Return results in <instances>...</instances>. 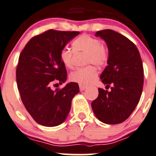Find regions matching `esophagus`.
Here are the masks:
<instances>
[{"mask_svg":"<svg viewBox=\"0 0 156 156\" xmlns=\"http://www.w3.org/2000/svg\"><path fill=\"white\" fill-rule=\"evenodd\" d=\"M79 88H80V90L83 91V90H84L86 88H87V87H86V86H84V85H79Z\"/></svg>","mask_w":156,"mask_h":156,"instance_id":"34e87169","label":"esophagus"}]
</instances>
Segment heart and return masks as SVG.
<instances>
[{"label": "heart", "instance_id": "b5f03b06", "mask_svg": "<svg viewBox=\"0 0 156 156\" xmlns=\"http://www.w3.org/2000/svg\"><path fill=\"white\" fill-rule=\"evenodd\" d=\"M75 53L86 52V62L87 64L101 66L105 65L108 60V53L106 47L100 44L99 39L90 35H81L74 41L72 44ZM74 52L68 48H64L60 50L59 58L66 68H72ZM97 70L94 66H88L84 68L78 69L71 72L69 78L72 82L79 85H89L92 84L97 76Z\"/></svg>", "mask_w": 156, "mask_h": 156}]
</instances>
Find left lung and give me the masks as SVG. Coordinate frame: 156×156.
<instances>
[{
	"mask_svg": "<svg viewBox=\"0 0 156 156\" xmlns=\"http://www.w3.org/2000/svg\"><path fill=\"white\" fill-rule=\"evenodd\" d=\"M107 45L108 66L100 79L111 91L99 88L98 97L91 106L96 117L107 125L125 122L134 111L144 87V67L139 50L134 44L111 29L97 31Z\"/></svg>",
	"mask_w": 156,
	"mask_h": 156,
	"instance_id": "obj_1",
	"label": "left lung"
}]
</instances>
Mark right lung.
<instances>
[{"label": "right lung", "mask_w": 156, "mask_h": 156, "mask_svg": "<svg viewBox=\"0 0 156 156\" xmlns=\"http://www.w3.org/2000/svg\"><path fill=\"white\" fill-rule=\"evenodd\" d=\"M79 31L48 30L32 37L19 57L16 83L22 101L37 124L46 127L61 125L68 116L72 100L79 93L77 83L53 90V82L66 81L67 72L59 58L62 48Z\"/></svg>", "instance_id": "obj_1"}]
</instances>
